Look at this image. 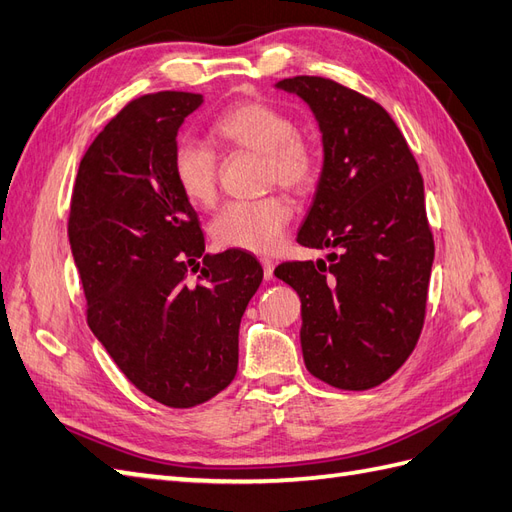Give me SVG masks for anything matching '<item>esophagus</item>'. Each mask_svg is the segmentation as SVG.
Instances as JSON below:
<instances>
[{
  "instance_id": "34e87169",
  "label": "esophagus",
  "mask_w": 512,
  "mask_h": 512,
  "mask_svg": "<svg viewBox=\"0 0 512 512\" xmlns=\"http://www.w3.org/2000/svg\"><path fill=\"white\" fill-rule=\"evenodd\" d=\"M260 263H263L265 280H271V278H273V260H271V258H263V260H260Z\"/></svg>"
}]
</instances>
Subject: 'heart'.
I'll return each mask as SVG.
<instances>
[{"label": "heart", "mask_w": 512, "mask_h": 512, "mask_svg": "<svg viewBox=\"0 0 512 512\" xmlns=\"http://www.w3.org/2000/svg\"><path fill=\"white\" fill-rule=\"evenodd\" d=\"M213 134L232 149L260 154L265 182L291 193L313 189L321 173V152L310 136L297 130L293 117L267 102H243L213 121ZM173 178L186 202L208 208L217 199L219 160L213 149L184 139L173 149ZM293 219V206L282 195H267L223 206L210 226L219 247L269 254L282 243Z\"/></svg>", "instance_id": "obj_1"}]
</instances>
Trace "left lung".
Segmentation results:
<instances>
[{"label": "left lung", "mask_w": 512, "mask_h": 512, "mask_svg": "<svg viewBox=\"0 0 512 512\" xmlns=\"http://www.w3.org/2000/svg\"><path fill=\"white\" fill-rule=\"evenodd\" d=\"M278 89L313 108L323 171L297 234L328 260H293L276 276L302 299V352L315 378L343 391L389 380L426 319L434 239L419 165L402 130L371 97L319 76Z\"/></svg>", "instance_id": "obj_1"}]
</instances>
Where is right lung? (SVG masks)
<instances>
[{
	"mask_svg": "<svg viewBox=\"0 0 512 512\" xmlns=\"http://www.w3.org/2000/svg\"><path fill=\"white\" fill-rule=\"evenodd\" d=\"M202 102L160 91L123 106L86 149L67 223L89 328L123 376L169 408L204 404L234 380L241 317L263 282L243 249L204 252L173 178L178 130Z\"/></svg>",
	"mask_w": 512,
	"mask_h": 512,
	"instance_id": "1",
	"label": "right lung"
}]
</instances>
